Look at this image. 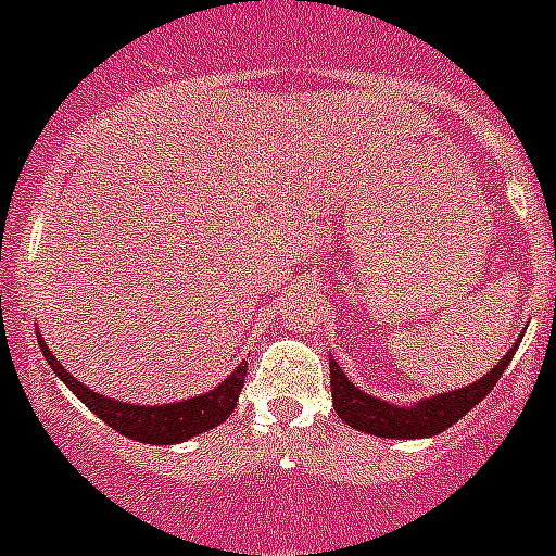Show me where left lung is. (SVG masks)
I'll use <instances>...</instances> for the list:
<instances>
[{"mask_svg": "<svg viewBox=\"0 0 556 556\" xmlns=\"http://www.w3.org/2000/svg\"><path fill=\"white\" fill-rule=\"evenodd\" d=\"M516 353V344L508 350L500 364H494L486 377L476 380L472 386L462 388V391L440 393V396L421 399L418 404L409 407H393V404L380 402V399L369 396V393L358 391L353 382L344 377L337 361H328L331 369V396L333 409L348 427L358 429V432L375 434V438H396V440H415V438H432V434L445 432L451 424H456L462 415L470 413L503 377L505 366L510 364Z\"/></svg>", "mask_w": 556, "mask_h": 556, "instance_id": "left-lung-1", "label": "left lung"}]
</instances>
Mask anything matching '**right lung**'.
Wrapping results in <instances>:
<instances>
[{
    "mask_svg": "<svg viewBox=\"0 0 556 556\" xmlns=\"http://www.w3.org/2000/svg\"><path fill=\"white\" fill-rule=\"evenodd\" d=\"M40 350L51 369L67 382L70 391L86 404L94 415H100L102 421L111 429H116L124 438L135 440V443L149 445H170L190 440L195 434L208 432V429L219 427V424L233 413L236 402H239V391L244 388L247 364H241L228 380L219 382L214 391L203 393V396L185 399V402L160 404V407H147V404H127L116 402V399H105L102 393L91 391V388L80 386L48 350V344L40 339Z\"/></svg>",
    "mask_w": 556,
    "mask_h": 556,
    "instance_id": "1",
    "label": "right lung"
}]
</instances>
